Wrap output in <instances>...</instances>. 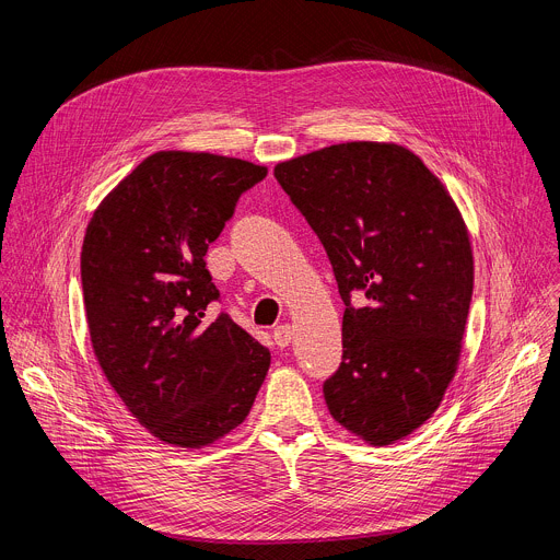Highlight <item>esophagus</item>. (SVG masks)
Returning <instances> with one entry per match:
<instances>
[{"label":"esophagus","mask_w":560,"mask_h":560,"mask_svg":"<svg viewBox=\"0 0 560 560\" xmlns=\"http://www.w3.org/2000/svg\"><path fill=\"white\" fill-rule=\"evenodd\" d=\"M272 337H275V343H277L279 348H285V346L292 341V328H290L288 324L277 326L275 332H272Z\"/></svg>","instance_id":"esophagus-1"}]
</instances>
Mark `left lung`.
Segmentation results:
<instances>
[{"instance_id": "obj_1", "label": "left lung", "mask_w": 560, "mask_h": 560, "mask_svg": "<svg viewBox=\"0 0 560 560\" xmlns=\"http://www.w3.org/2000/svg\"><path fill=\"white\" fill-rule=\"evenodd\" d=\"M275 177L324 244L346 303L330 415L370 445L421 428L454 378L474 288L465 221L421 159L348 141L281 162Z\"/></svg>"}]
</instances>
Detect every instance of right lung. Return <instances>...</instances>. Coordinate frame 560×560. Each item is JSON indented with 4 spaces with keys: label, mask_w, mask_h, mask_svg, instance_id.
<instances>
[{
    "label": "right lung",
    "mask_w": 560,
    "mask_h": 560,
    "mask_svg": "<svg viewBox=\"0 0 560 560\" xmlns=\"http://www.w3.org/2000/svg\"><path fill=\"white\" fill-rule=\"evenodd\" d=\"M266 166L210 152L159 150L95 210L82 288L95 357L130 415L159 441L203 447L242 425L270 352L228 314L206 268Z\"/></svg>",
    "instance_id": "obj_1"
}]
</instances>
